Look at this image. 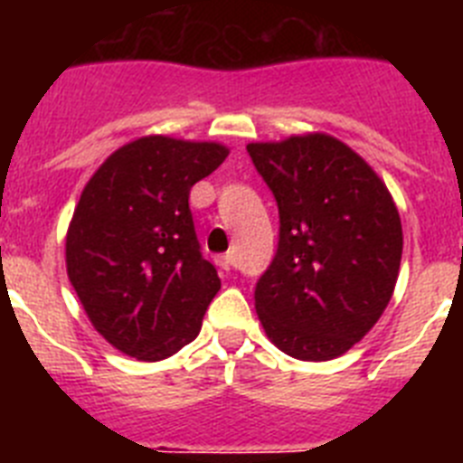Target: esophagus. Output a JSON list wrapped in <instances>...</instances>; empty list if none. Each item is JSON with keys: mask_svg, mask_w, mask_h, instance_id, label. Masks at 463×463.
<instances>
[{"mask_svg": "<svg viewBox=\"0 0 463 463\" xmlns=\"http://www.w3.org/2000/svg\"><path fill=\"white\" fill-rule=\"evenodd\" d=\"M215 261H218V267L224 269V271H232V267H234V257L229 255H218L215 257Z\"/></svg>", "mask_w": 463, "mask_h": 463, "instance_id": "esophagus-1", "label": "esophagus"}]
</instances>
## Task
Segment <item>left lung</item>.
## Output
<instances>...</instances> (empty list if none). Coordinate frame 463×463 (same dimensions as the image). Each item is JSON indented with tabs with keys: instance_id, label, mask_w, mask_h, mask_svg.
<instances>
[{
	"instance_id": "1",
	"label": "left lung",
	"mask_w": 463,
	"mask_h": 463,
	"mask_svg": "<svg viewBox=\"0 0 463 463\" xmlns=\"http://www.w3.org/2000/svg\"><path fill=\"white\" fill-rule=\"evenodd\" d=\"M280 213V241L255 308L269 341L326 362L362 341L394 294L403 232L390 190L329 134L248 143Z\"/></svg>"
}]
</instances>
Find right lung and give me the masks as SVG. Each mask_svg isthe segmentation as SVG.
Wrapping results in <instances>:
<instances>
[{"label": "right lung", "mask_w": 463, "mask_h": 463, "mask_svg": "<svg viewBox=\"0 0 463 463\" xmlns=\"http://www.w3.org/2000/svg\"><path fill=\"white\" fill-rule=\"evenodd\" d=\"M229 155L215 141L150 134L104 159L67 229V276L120 353L159 362L192 343L220 278L199 250L190 190Z\"/></svg>", "instance_id": "add662e5"}]
</instances>
